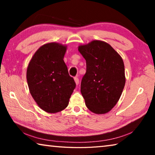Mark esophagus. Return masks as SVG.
Instances as JSON below:
<instances>
[{
  "label": "esophagus",
  "instance_id": "esophagus-1",
  "mask_svg": "<svg viewBox=\"0 0 155 155\" xmlns=\"http://www.w3.org/2000/svg\"><path fill=\"white\" fill-rule=\"evenodd\" d=\"M74 81H75V83H76V85H78V83H79V80H78V78L77 77H74Z\"/></svg>",
  "mask_w": 155,
  "mask_h": 155
}]
</instances>
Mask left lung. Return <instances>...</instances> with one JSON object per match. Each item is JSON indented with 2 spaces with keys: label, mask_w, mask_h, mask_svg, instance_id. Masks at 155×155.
I'll use <instances>...</instances> for the list:
<instances>
[{
  "label": "left lung",
  "mask_w": 155,
  "mask_h": 155,
  "mask_svg": "<svg viewBox=\"0 0 155 155\" xmlns=\"http://www.w3.org/2000/svg\"><path fill=\"white\" fill-rule=\"evenodd\" d=\"M78 50L86 61V73L81 83L86 106L94 114H106L117 104L124 87L123 60L103 41L94 40Z\"/></svg>",
  "instance_id": "1"
}]
</instances>
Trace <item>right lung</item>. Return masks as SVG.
Wrapping results in <instances>:
<instances>
[{
  "label": "right lung",
  "mask_w": 155,
  "mask_h": 155,
  "mask_svg": "<svg viewBox=\"0 0 155 155\" xmlns=\"http://www.w3.org/2000/svg\"><path fill=\"white\" fill-rule=\"evenodd\" d=\"M66 46L51 42L41 46L28 64L27 80L31 96L46 112L65 109L76 87L64 61Z\"/></svg>",
  "instance_id": "add662e5"
}]
</instances>
